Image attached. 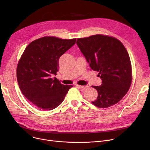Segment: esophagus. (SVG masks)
Returning a JSON list of instances; mask_svg holds the SVG:
<instances>
[{
  "mask_svg": "<svg viewBox=\"0 0 150 150\" xmlns=\"http://www.w3.org/2000/svg\"><path fill=\"white\" fill-rule=\"evenodd\" d=\"M76 87H78V88L80 89H87L88 88V86H80V85H76Z\"/></svg>",
  "mask_w": 150,
  "mask_h": 150,
  "instance_id": "34e87169",
  "label": "esophagus"
}]
</instances>
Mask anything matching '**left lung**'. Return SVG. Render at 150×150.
Instances as JSON below:
<instances>
[{"label": "left lung", "mask_w": 150, "mask_h": 150, "mask_svg": "<svg viewBox=\"0 0 150 150\" xmlns=\"http://www.w3.org/2000/svg\"><path fill=\"white\" fill-rule=\"evenodd\" d=\"M76 44L102 80L101 86H92L98 97L92 103L100 108L115 105L127 94L132 82L131 63L125 46L114 37L100 34L78 38Z\"/></svg>", "instance_id": "left-lung-1"}]
</instances>
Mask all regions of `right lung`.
I'll list each match as a JSON object with an SVG mask.
<instances>
[{
	"label": "right lung",
	"mask_w": 150,
	"mask_h": 150,
	"mask_svg": "<svg viewBox=\"0 0 150 150\" xmlns=\"http://www.w3.org/2000/svg\"><path fill=\"white\" fill-rule=\"evenodd\" d=\"M75 42L76 38L45 36L30 43L23 52L16 70L18 84L23 95L39 109L56 108L73 87L52 76L57 75L60 57Z\"/></svg>",
	"instance_id": "obj_1"
}]
</instances>
